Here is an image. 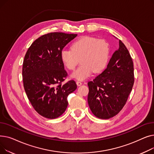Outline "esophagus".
Here are the masks:
<instances>
[{"mask_svg": "<svg viewBox=\"0 0 154 154\" xmlns=\"http://www.w3.org/2000/svg\"><path fill=\"white\" fill-rule=\"evenodd\" d=\"M76 84H77V85L78 86H80V85H81L82 84V82H80V81H79V80H78V81L76 82Z\"/></svg>", "mask_w": 154, "mask_h": 154, "instance_id": "esophagus-1", "label": "esophagus"}]
</instances>
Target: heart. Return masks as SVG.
<instances>
[{"label":"heart","mask_w":154,"mask_h":154,"mask_svg":"<svg viewBox=\"0 0 154 154\" xmlns=\"http://www.w3.org/2000/svg\"><path fill=\"white\" fill-rule=\"evenodd\" d=\"M110 53V45L106 40L84 36L73 42L71 49H62L60 58L64 66L70 70L75 68L80 59L82 64L71 77L82 80L89 77L92 72L100 73L106 69Z\"/></svg>","instance_id":"b5f03b06"}]
</instances>
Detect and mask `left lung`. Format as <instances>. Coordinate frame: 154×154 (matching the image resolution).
<instances>
[{
  "label": "left lung",
  "instance_id": "left-lung-1",
  "mask_svg": "<svg viewBox=\"0 0 154 154\" xmlns=\"http://www.w3.org/2000/svg\"><path fill=\"white\" fill-rule=\"evenodd\" d=\"M134 83L132 59L119 40V49L113 54L107 68L88 82L87 101L93 114L109 119L122 109Z\"/></svg>",
  "mask_w": 154,
  "mask_h": 154
}]
</instances>
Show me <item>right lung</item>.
<instances>
[{"instance_id":"add662e5","label":"right lung","mask_w":154,"mask_h":154,"mask_svg":"<svg viewBox=\"0 0 154 154\" xmlns=\"http://www.w3.org/2000/svg\"><path fill=\"white\" fill-rule=\"evenodd\" d=\"M77 34L51 32L31 44L24 57L22 76L24 90L35 111L47 119L60 117L66 111L67 97L77 88L67 77L60 58L63 47Z\"/></svg>"}]
</instances>
